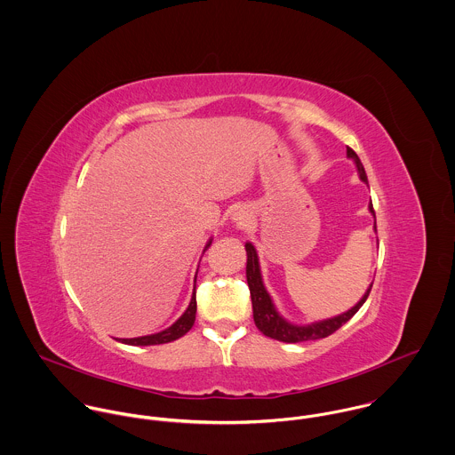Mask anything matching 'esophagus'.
Here are the masks:
<instances>
[{"label":"esophagus","instance_id":"esophagus-1","mask_svg":"<svg viewBox=\"0 0 455 455\" xmlns=\"http://www.w3.org/2000/svg\"><path fill=\"white\" fill-rule=\"evenodd\" d=\"M248 212L244 211V209H235L234 211V214H232V220L237 223V225H244V223H248Z\"/></svg>","mask_w":455,"mask_h":455}]
</instances>
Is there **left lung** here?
<instances>
[{
	"label": "left lung",
	"instance_id": "1",
	"mask_svg": "<svg viewBox=\"0 0 455 455\" xmlns=\"http://www.w3.org/2000/svg\"><path fill=\"white\" fill-rule=\"evenodd\" d=\"M347 156L353 158L355 162V167H357V172H359V178L368 183V178H366V172H364V167L359 160V156L355 155L353 148L347 147ZM371 214L375 216V211H373V204L368 205ZM375 230H377V221H375ZM246 252H248V265H246V277H248V286H250V293H251L252 302V319H254V324L256 328L265 335V337H270L274 340H279V342H288V344H299V342H308V340H317V339H324V337H330L331 333H335L342 324H346L354 314L361 308V305L366 302L370 291H371V286L366 290V293L363 295V299L359 302L354 305L351 310L337 315V317H331V319H326V321H319V323H312V324H307V326H295L291 323H288L286 319H283L274 303L270 300L265 286H263V281H261V274H259V265H258V256H256V250L254 246L246 243Z\"/></svg>",
	"mask_w": 455,
	"mask_h": 455
}]
</instances>
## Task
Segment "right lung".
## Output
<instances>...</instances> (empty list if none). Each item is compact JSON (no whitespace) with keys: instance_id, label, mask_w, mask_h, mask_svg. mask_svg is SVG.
I'll return each mask as SVG.
<instances>
[{"instance_id":"right-lung-1","label":"right lung","mask_w":455,"mask_h":455,"mask_svg":"<svg viewBox=\"0 0 455 455\" xmlns=\"http://www.w3.org/2000/svg\"><path fill=\"white\" fill-rule=\"evenodd\" d=\"M211 246V241L205 244V250ZM204 250V251H205ZM196 312H197V300H196V290H194V295H192V300L188 308L185 310V314L172 324L169 326L167 330L160 331V333H155V335H147V337H138V339H120L122 344H127V346H156V344H167V342H172V340H178L180 337H183L185 333L190 331V328L194 326L196 323Z\"/></svg>"}]
</instances>
